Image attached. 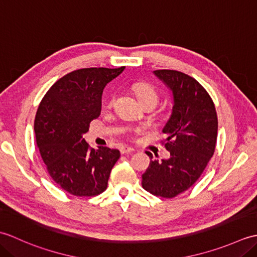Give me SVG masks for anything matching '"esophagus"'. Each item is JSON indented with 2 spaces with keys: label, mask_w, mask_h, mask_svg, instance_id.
<instances>
[{
  "label": "esophagus",
  "mask_w": 257,
  "mask_h": 257,
  "mask_svg": "<svg viewBox=\"0 0 257 257\" xmlns=\"http://www.w3.org/2000/svg\"><path fill=\"white\" fill-rule=\"evenodd\" d=\"M134 151H135L134 148H132V147H127V146L121 147V148H120V152H121L122 155L130 154V152H134Z\"/></svg>",
  "instance_id": "34e87169"
}]
</instances>
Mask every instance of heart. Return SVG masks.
Returning a JSON list of instances; mask_svg holds the SVG:
<instances>
[{
  "mask_svg": "<svg viewBox=\"0 0 257 257\" xmlns=\"http://www.w3.org/2000/svg\"><path fill=\"white\" fill-rule=\"evenodd\" d=\"M136 95H137L138 99L141 102H145V101H155L157 103L158 101V94L156 89L152 87L151 85L147 84V83H139L137 85H135L134 87ZM114 100V97H111L110 100H109L108 105L111 106L113 103Z\"/></svg>",
  "mask_w": 257,
  "mask_h": 257,
  "instance_id": "b5f03b06",
  "label": "heart"
}]
</instances>
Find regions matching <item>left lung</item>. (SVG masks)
<instances>
[{
	"instance_id": "1",
	"label": "left lung",
	"mask_w": 257,
	"mask_h": 257,
	"mask_svg": "<svg viewBox=\"0 0 257 257\" xmlns=\"http://www.w3.org/2000/svg\"><path fill=\"white\" fill-rule=\"evenodd\" d=\"M154 75L172 96L171 114L162 129L170 157L151 160L141 184L152 194L173 198L192 187L214 154L217 117L211 97L194 78L169 69Z\"/></svg>"
}]
</instances>
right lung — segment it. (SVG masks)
Listing matches in <instances>:
<instances>
[{
    "instance_id": "1",
    "label": "right lung",
    "mask_w": 257,
    "mask_h": 257,
    "mask_svg": "<svg viewBox=\"0 0 257 257\" xmlns=\"http://www.w3.org/2000/svg\"><path fill=\"white\" fill-rule=\"evenodd\" d=\"M124 70L77 69L54 84L37 109L34 132L47 171L59 187L76 196H94L107 189L120 157L117 149H89L83 136L99 117L103 88Z\"/></svg>"
}]
</instances>
